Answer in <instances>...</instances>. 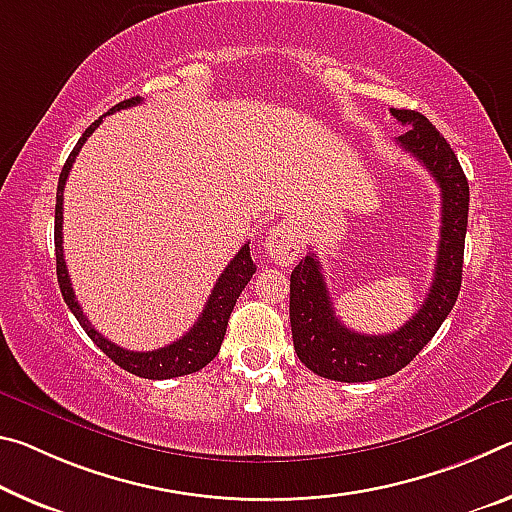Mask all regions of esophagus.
<instances>
[{"instance_id":"obj_1","label":"esophagus","mask_w":512,"mask_h":512,"mask_svg":"<svg viewBox=\"0 0 512 512\" xmlns=\"http://www.w3.org/2000/svg\"><path fill=\"white\" fill-rule=\"evenodd\" d=\"M264 253L269 255L275 264L287 266L294 262L300 253V234L291 223H278L264 239Z\"/></svg>"}]
</instances>
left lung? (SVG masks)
Segmentation results:
<instances>
[{
  "instance_id": "obj_1",
  "label": "left lung",
  "mask_w": 512,
  "mask_h": 512,
  "mask_svg": "<svg viewBox=\"0 0 512 512\" xmlns=\"http://www.w3.org/2000/svg\"><path fill=\"white\" fill-rule=\"evenodd\" d=\"M392 116L408 127L396 143L426 166L442 191L435 275L426 300L410 321L389 335H362L337 319L316 255L307 253L300 259L289 280V319L296 355L316 376L339 383H367L392 376L410 364L453 310L462 282L469 214L467 177L451 145L431 120L410 109H392Z\"/></svg>"
}]
</instances>
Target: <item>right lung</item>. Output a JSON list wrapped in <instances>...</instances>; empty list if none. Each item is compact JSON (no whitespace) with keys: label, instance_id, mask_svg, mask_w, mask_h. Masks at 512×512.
<instances>
[{"label":"right lung","instance_id":"right-lung-1","mask_svg":"<svg viewBox=\"0 0 512 512\" xmlns=\"http://www.w3.org/2000/svg\"><path fill=\"white\" fill-rule=\"evenodd\" d=\"M141 97H129V100L116 104V107L109 109V113L134 107V104H141ZM104 118V116H102ZM102 118H97L95 123L81 134V139L77 141L75 150L70 152V157L63 166L61 175H59V186H56V209H54V248H56V278H59V287L63 300L70 307V312L75 314V319L79 321V326L86 330V335L93 339V344L100 348L102 353H107L109 358L123 367L125 371L134 373L139 378H150V380H166V378H177V376H186V373H196L202 367H207L212 362L218 351H221L223 337H225V328L227 321H230V314L234 310V303L246 285L253 278L257 266L253 264V257H250V246L243 243L241 250L230 264L225 266V271L221 273V278L212 289V296H209L205 310L198 316V321L193 323V328L186 332L182 339L168 344L164 348H157V351H127L123 346H116L109 342L107 337L100 335L88 321V316L81 310L75 291H72L70 285V275H68V266L66 259H63V189H66V180L70 175V168L75 164L77 154L81 150V145L86 143L88 136H91L97 127H100Z\"/></svg>","mask_w":512,"mask_h":512}]
</instances>
